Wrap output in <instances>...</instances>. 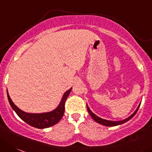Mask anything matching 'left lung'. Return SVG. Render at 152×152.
Returning <instances> with one entry per match:
<instances>
[{
  "mask_svg": "<svg viewBox=\"0 0 152 152\" xmlns=\"http://www.w3.org/2000/svg\"><path fill=\"white\" fill-rule=\"evenodd\" d=\"M140 105H139V106L137 107V109L136 110V111L134 112V113H133L131 115L129 116L128 118H127L124 119V120H122V121H109V120H106V119H103V118H101L98 117V116L96 115L94 113H93L91 111V110L89 109V107H88V105H87V110H88V111L90 115L91 116L92 118H93L94 120L96 121V122L99 123V124H103V125H104V126H106V127H113V126H117V125H120V124H124V123L128 121L129 120H130L135 115L136 113H137L139 108H140Z\"/></svg>",
  "mask_w": 152,
  "mask_h": 152,
  "instance_id": "1",
  "label": "left lung"
}]
</instances>
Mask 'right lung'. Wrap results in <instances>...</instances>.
Wrapping results in <instances>:
<instances>
[{"instance_id": "1", "label": "right lung", "mask_w": 152, "mask_h": 152, "mask_svg": "<svg viewBox=\"0 0 152 152\" xmlns=\"http://www.w3.org/2000/svg\"><path fill=\"white\" fill-rule=\"evenodd\" d=\"M72 88L66 91L62 97L60 103L56 109L49 113H28L22 111L20 109L18 108L13 102L11 100L9 94L7 92V97L9 103L10 104L12 110L15 112L18 116L22 119L25 122L34 127H37L39 129L47 128L55 125L60 121L63 117L64 113V105L66 98L69 96V93L71 91Z\"/></svg>"}]
</instances>
